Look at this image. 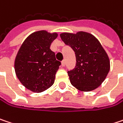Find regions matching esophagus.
Segmentation results:
<instances>
[{
  "label": "esophagus",
  "mask_w": 123,
  "mask_h": 123,
  "mask_svg": "<svg viewBox=\"0 0 123 123\" xmlns=\"http://www.w3.org/2000/svg\"><path fill=\"white\" fill-rule=\"evenodd\" d=\"M61 65L62 67H64V66L65 65V60H63V61L61 62Z\"/></svg>",
  "instance_id": "1"
}]
</instances>
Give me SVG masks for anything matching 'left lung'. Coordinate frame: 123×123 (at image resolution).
I'll return each mask as SVG.
<instances>
[{
	"instance_id": "8db88e82",
	"label": "left lung",
	"mask_w": 123,
	"mask_h": 123,
	"mask_svg": "<svg viewBox=\"0 0 123 123\" xmlns=\"http://www.w3.org/2000/svg\"><path fill=\"white\" fill-rule=\"evenodd\" d=\"M62 41L74 51L76 65L68 71L73 86L82 92L99 86L110 70V61L101 44L92 34L79 31L62 33Z\"/></svg>"
}]
</instances>
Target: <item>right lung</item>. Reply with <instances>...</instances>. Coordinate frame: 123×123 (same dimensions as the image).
<instances>
[{
	"mask_svg": "<svg viewBox=\"0 0 123 123\" xmlns=\"http://www.w3.org/2000/svg\"><path fill=\"white\" fill-rule=\"evenodd\" d=\"M56 33L42 30L29 35L25 40L15 61L17 78L27 89L39 93L50 87L61 62L50 49L57 38Z\"/></svg>",
	"mask_w": 123,
	"mask_h": 123,
	"instance_id": "add662e5",
	"label": "right lung"
}]
</instances>
